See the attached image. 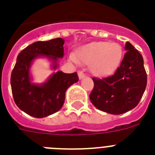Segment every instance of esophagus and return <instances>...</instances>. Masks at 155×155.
Here are the masks:
<instances>
[{"label":"esophagus","instance_id":"34e87169","mask_svg":"<svg viewBox=\"0 0 155 155\" xmlns=\"http://www.w3.org/2000/svg\"><path fill=\"white\" fill-rule=\"evenodd\" d=\"M78 74L79 79H83L84 78V76H85V75H84V74L81 71H79L78 72Z\"/></svg>","mask_w":155,"mask_h":155}]
</instances>
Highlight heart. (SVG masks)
Segmentation results:
<instances>
[{"label":"heart","mask_w":155,"mask_h":155,"mask_svg":"<svg viewBox=\"0 0 155 155\" xmlns=\"http://www.w3.org/2000/svg\"><path fill=\"white\" fill-rule=\"evenodd\" d=\"M123 58V49L116 42H92L80 48L73 61L90 64V71L97 77H106L117 69Z\"/></svg>","instance_id":"obj_1"}]
</instances>
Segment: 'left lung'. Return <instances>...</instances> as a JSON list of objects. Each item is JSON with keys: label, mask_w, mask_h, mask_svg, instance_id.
I'll list each match as a JSON object with an SVG mask.
<instances>
[{"label": "left lung", "mask_w": 155, "mask_h": 155, "mask_svg": "<svg viewBox=\"0 0 155 155\" xmlns=\"http://www.w3.org/2000/svg\"><path fill=\"white\" fill-rule=\"evenodd\" d=\"M120 66L112 76L93 78L94 88L89 95L98 109L114 115L125 113L135 108L147 86V73L143 57L129 42Z\"/></svg>", "instance_id": "obj_1"}]
</instances>
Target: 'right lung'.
Masks as SVG:
<instances>
[{
    "mask_svg": "<svg viewBox=\"0 0 155 155\" xmlns=\"http://www.w3.org/2000/svg\"><path fill=\"white\" fill-rule=\"evenodd\" d=\"M64 40L61 38L33 42L19 53L11 75V85L15 102L27 114L42 118L57 113L65 100V92L71 84L78 81L77 72L65 74L57 71L42 84L31 82V62L39 57H46L57 68L58 58L64 57Z\"/></svg>",
    "mask_w": 155,
    "mask_h": 155,
    "instance_id": "1",
    "label": "right lung"
}]
</instances>
